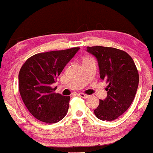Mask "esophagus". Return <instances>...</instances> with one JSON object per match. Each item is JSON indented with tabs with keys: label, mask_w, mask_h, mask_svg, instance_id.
Instances as JSON below:
<instances>
[{
	"label": "esophagus",
	"mask_w": 153,
	"mask_h": 153,
	"mask_svg": "<svg viewBox=\"0 0 153 153\" xmlns=\"http://www.w3.org/2000/svg\"><path fill=\"white\" fill-rule=\"evenodd\" d=\"M78 95L83 98H88V97H89L88 95H86V94H79Z\"/></svg>",
	"instance_id": "obj_1"
}]
</instances>
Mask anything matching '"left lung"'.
I'll use <instances>...</instances> for the list:
<instances>
[{"instance_id": "1", "label": "left lung", "mask_w": 153, "mask_h": 153, "mask_svg": "<svg viewBox=\"0 0 153 153\" xmlns=\"http://www.w3.org/2000/svg\"><path fill=\"white\" fill-rule=\"evenodd\" d=\"M98 59L100 78L106 81L108 96L100 100L95 115L102 121L117 119L129 108L138 89L139 75L132 57L115 48L87 47Z\"/></svg>"}]
</instances>
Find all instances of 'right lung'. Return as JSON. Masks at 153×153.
I'll list each match as a JSON object with an SVG mask.
<instances>
[{
	"instance_id": "add662e5",
	"label": "right lung",
	"mask_w": 153,
	"mask_h": 153,
	"mask_svg": "<svg viewBox=\"0 0 153 153\" xmlns=\"http://www.w3.org/2000/svg\"><path fill=\"white\" fill-rule=\"evenodd\" d=\"M80 48L37 53L29 57L19 72V91L25 106L38 120L54 124L69 109L70 96H62L51 87Z\"/></svg>"
}]
</instances>
